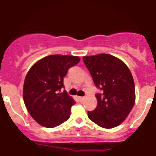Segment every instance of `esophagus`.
<instances>
[{
	"mask_svg": "<svg viewBox=\"0 0 156 156\" xmlns=\"http://www.w3.org/2000/svg\"><path fill=\"white\" fill-rule=\"evenodd\" d=\"M84 98H85L84 96H79V97H78V99H79L80 102H82L83 101Z\"/></svg>",
	"mask_w": 156,
	"mask_h": 156,
	"instance_id": "obj_1",
	"label": "esophagus"
}]
</instances>
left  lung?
I'll list each match as a JSON object with an SVG mask.
<instances>
[{
	"instance_id": "left-lung-1",
	"label": "left lung",
	"mask_w": 156,
	"mask_h": 156,
	"mask_svg": "<svg viewBox=\"0 0 156 156\" xmlns=\"http://www.w3.org/2000/svg\"><path fill=\"white\" fill-rule=\"evenodd\" d=\"M83 60L95 86L101 90L96 94L97 106L88 112V118L106 129L117 127L135 104V83L130 70L121 60L111 55L83 57Z\"/></svg>"
}]
</instances>
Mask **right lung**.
<instances>
[{
	"label": "right lung",
	"mask_w": 156,
	"mask_h": 156,
	"mask_svg": "<svg viewBox=\"0 0 156 156\" xmlns=\"http://www.w3.org/2000/svg\"><path fill=\"white\" fill-rule=\"evenodd\" d=\"M80 60L72 55H50L29 70L23 83V101L29 113L40 125L55 127L69 119L76 101L61 89L65 88L63 78L69 68Z\"/></svg>",
	"instance_id": "add662e5"
}]
</instances>
